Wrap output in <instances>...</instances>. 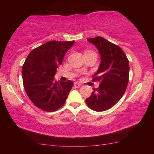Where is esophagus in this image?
<instances>
[{
  "mask_svg": "<svg viewBox=\"0 0 154 154\" xmlns=\"http://www.w3.org/2000/svg\"><path fill=\"white\" fill-rule=\"evenodd\" d=\"M74 86H75V88H80L81 86V83H78V82H75L74 83Z\"/></svg>",
  "mask_w": 154,
  "mask_h": 154,
  "instance_id": "34e87169",
  "label": "esophagus"
}]
</instances>
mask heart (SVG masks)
Instances as JSON below:
<instances>
[{"mask_svg": "<svg viewBox=\"0 0 154 154\" xmlns=\"http://www.w3.org/2000/svg\"><path fill=\"white\" fill-rule=\"evenodd\" d=\"M90 52H94L91 51V50H87V51L85 52V54H87V53H90Z\"/></svg>", "mask_w": 154, "mask_h": 154, "instance_id": "obj_1", "label": "heart"}]
</instances>
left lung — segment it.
<instances>
[{
  "label": "left lung",
  "mask_w": 154,
  "mask_h": 154,
  "mask_svg": "<svg viewBox=\"0 0 154 154\" xmlns=\"http://www.w3.org/2000/svg\"><path fill=\"white\" fill-rule=\"evenodd\" d=\"M88 41L96 46L100 54V67L92 76V81H98L100 84L97 88H94L85 102L92 110L106 111L125 93L129 81V61L119 45L104 38L97 36Z\"/></svg>",
  "instance_id": "1"
}]
</instances>
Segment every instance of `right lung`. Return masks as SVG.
Segmentation results:
<instances>
[{"instance_id":"1","label":"right lung","mask_w":154,"mask_h":154,"mask_svg":"<svg viewBox=\"0 0 154 154\" xmlns=\"http://www.w3.org/2000/svg\"><path fill=\"white\" fill-rule=\"evenodd\" d=\"M73 41L47 42L31 50L23 64V84L30 100L41 110H58L66 102L73 82L55 81L54 76Z\"/></svg>"}]
</instances>
